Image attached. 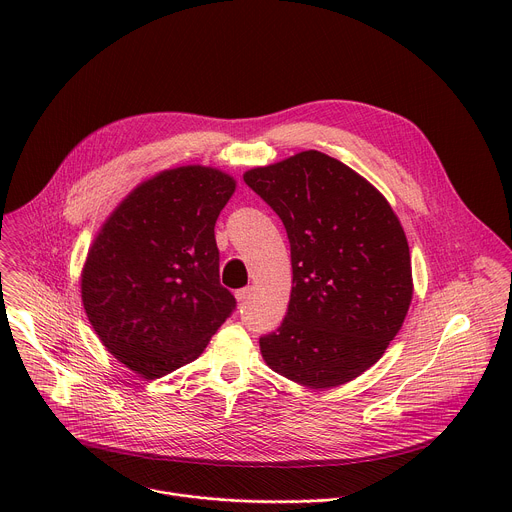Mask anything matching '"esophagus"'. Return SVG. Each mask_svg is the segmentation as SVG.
<instances>
[{"mask_svg": "<svg viewBox=\"0 0 512 512\" xmlns=\"http://www.w3.org/2000/svg\"><path fill=\"white\" fill-rule=\"evenodd\" d=\"M251 296H253V285H247V287L235 291V298H237V302H241V304L247 302Z\"/></svg>", "mask_w": 512, "mask_h": 512, "instance_id": "1", "label": "esophagus"}]
</instances>
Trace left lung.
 <instances>
[{
	"label": "left lung",
	"instance_id": "obj_1",
	"mask_svg": "<svg viewBox=\"0 0 512 512\" xmlns=\"http://www.w3.org/2000/svg\"><path fill=\"white\" fill-rule=\"evenodd\" d=\"M243 180L281 218L294 271L281 326L259 338L263 360L310 389L356 379L385 354L413 298L397 214L371 182L316 150Z\"/></svg>",
	"mask_w": 512,
	"mask_h": 512
}]
</instances>
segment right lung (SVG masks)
<instances>
[{"instance_id": "right-lung-1", "label": "right lung", "mask_w": 512, "mask_h": 512, "mask_svg": "<svg viewBox=\"0 0 512 512\" xmlns=\"http://www.w3.org/2000/svg\"><path fill=\"white\" fill-rule=\"evenodd\" d=\"M233 176L164 170L135 186L99 229L81 273L87 318L127 369L154 381L196 360L235 310L218 281L214 223Z\"/></svg>"}]
</instances>
